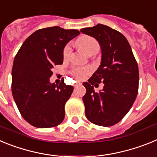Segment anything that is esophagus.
Masks as SVG:
<instances>
[{
    "mask_svg": "<svg viewBox=\"0 0 157 157\" xmlns=\"http://www.w3.org/2000/svg\"><path fill=\"white\" fill-rule=\"evenodd\" d=\"M82 85V83L81 82H78V83H75L74 85V87H77L78 86H81Z\"/></svg>",
    "mask_w": 157,
    "mask_h": 157,
    "instance_id": "1",
    "label": "esophagus"
}]
</instances>
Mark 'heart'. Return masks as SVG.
<instances>
[{
  "label": "heart",
  "mask_w": 157,
  "mask_h": 157,
  "mask_svg": "<svg viewBox=\"0 0 157 157\" xmlns=\"http://www.w3.org/2000/svg\"><path fill=\"white\" fill-rule=\"evenodd\" d=\"M75 43L80 49H82L83 52H85L89 56L91 54L97 53L100 49V45L98 41L90 36H82L78 39H77ZM71 53V45H66L63 52V58L64 59L69 58ZM89 72H90V69L86 68V67H77L72 71L71 75L74 76V78H75L76 79L82 80L86 76Z\"/></svg>",
  "instance_id": "b5f03b06"
}]
</instances>
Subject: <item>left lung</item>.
Listing matches in <instances>:
<instances>
[{"mask_svg":"<svg viewBox=\"0 0 157 157\" xmlns=\"http://www.w3.org/2000/svg\"><path fill=\"white\" fill-rule=\"evenodd\" d=\"M80 31L94 37L101 49V65L88 82L82 83L86 89L82 98L86 116L96 125H115L131 109L138 94V63L120 32L103 24ZM101 82L103 89L95 92L94 87Z\"/></svg>","mask_w":157,"mask_h":157,"instance_id":"left-lung-1","label":"left lung"}]
</instances>
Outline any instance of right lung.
<instances>
[{
	"label": "right lung",
	"mask_w": 157,
	"mask_h": 157,
	"mask_svg": "<svg viewBox=\"0 0 157 157\" xmlns=\"http://www.w3.org/2000/svg\"><path fill=\"white\" fill-rule=\"evenodd\" d=\"M80 34L78 30L52 27L36 30L25 40L14 59L12 91L26 121L38 128L59 125L73 86L49 82L54 66L62 64L67 43Z\"/></svg>",
	"instance_id": "1"
}]
</instances>
